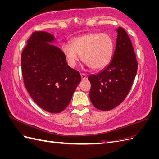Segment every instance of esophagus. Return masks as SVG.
Masks as SVG:
<instances>
[{
	"label": "esophagus",
	"instance_id": "esophagus-1",
	"mask_svg": "<svg viewBox=\"0 0 159 159\" xmlns=\"http://www.w3.org/2000/svg\"><path fill=\"white\" fill-rule=\"evenodd\" d=\"M80 75H81V80H85L86 79V74L81 73Z\"/></svg>",
	"mask_w": 159,
	"mask_h": 159
}]
</instances>
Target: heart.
I'll use <instances>...</instances> for the list:
<instances>
[{
    "label": "heart",
    "mask_w": 159,
    "mask_h": 159,
    "mask_svg": "<svg viewBox=\"0 0 159 159\" xmlns=\"http://www.w3.org/2000/svg\"><path fill=\"white\" fill-rule=\"evenodd\" d=\"M62 50L72 68L76 66L81 56L84 64L91 70H97L103 68L111 58L113 41L107 34L91 33L74 38L71 46L64 44Z\"/></svg>",
    "instance_id": "heart-1"
}]
</instances>
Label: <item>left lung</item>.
<instances>
[{"mask_svg": "<svg viewBox=\"0 0 159 159\" xmlns=\"http://www.w3.org/2000/svg\"><path fill=\"white\" fill-rule=\"evenodd\" d=\"M117 38L113 59L99 73L90 75L89 98L93 106L109 111L121 104L131 90L138 63L132 42L123 28L117 30Z\"/></svg>", "mask_w": 159, "mask_h": 159, "instance_id": "obj_1", "label": "left lung"}]
</instances>
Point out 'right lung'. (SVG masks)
Listing matches in <instances>:
<instances>
[{
    "instance_id": "add662e5",
    "label": "right lung",
    "mask_w": 159,
    "mask_h": 159,
    "mask_svg": "<svg viewBox=\"0 0 159 159\" xmlns=\"http://www.w3.org/2000/svg\"><path fill=\"white\" fill-rule=\"evenodd\" d=\"M54 41L51 34L33 32L23 49L21 66L24 83L34 102L57 113L68 107L81 78L79 71L67 64L62 50L48 44Z\"/></svg>"
}]
</instances>
